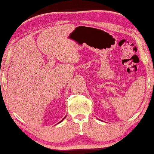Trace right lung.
Returning <instances> with one entry per match:
<instances>
[{
    "label": "right lung",
    "mask_w": 154,
    "mask_h": 154,
    "mask_svg": "<svg viewBox=\"0 0 154 154\" xmlns=\"http://www.w3.org/2000/svg\"><path fill=\"white\" fill-rule=\"evenodd\" d=\"M65 118H66V117H64V119H65ZM63 120H61V121H60V122H61V121H62Z\"/></svg>",
    "instance_id": "right-lung-1"
}]
</instances>
